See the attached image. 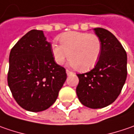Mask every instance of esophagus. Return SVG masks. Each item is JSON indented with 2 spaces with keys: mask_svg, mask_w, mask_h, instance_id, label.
Here are the masks:
<instances>
[{
  "mask_svg": "<svg viewBox=\"0 0 134 134\" xmlns=\"http://www.w3.org/2000/svg\"><path fill=\"white\" fill-rule=\"evenodd\" d=\"M71 73H72V72H71V71H69V70H66V74H67V75H69L70 74H71Z\"/></svg>",
  "mask_w": 134,
  "mask_h": 134,
  "instance_id": "1",
  "label": "esophagus"
}]
</instances>
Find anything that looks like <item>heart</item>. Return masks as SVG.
<instances>
[{
    "instance_id": "heart-1",
    "label": "heart",
    "mask_w": 134,
    "mask_h": 134,
    "mask_svg": "<svg viewBox=\"0 0 134 134\" xmlns=\"http://www.w3.org/2000/svg\"><path fill=\"white\" fill-rule=\"evenodd\" d=\"M60 44L54 42L52 53L59 65L70 58L71 65L79 71H87L95 66L100 57L101 42L95 34L70 31L62 34Z\"/></svg>"
}]
</instances>
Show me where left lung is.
<instances>
[{
	"label": "left lung",
	"instance_id": "left-lung-1",
	"mask_svg": "<svg viewBox=\"0 0 134 134\" xmlns=\"http://www.w3.org/2000/svg\"><path fill=\"white\" fill-rule=\"evenodd\" d=\"M101 42L100 57L95 68L77 74L76 92L82 104L92 109L103 108L114 102L127 78V54L113 34L104 28H94Z\"/></svg>",
	"mask_w": 134,
	"mask_h": 134
}]
</instances>
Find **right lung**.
I'll return each instance as SVG.
<instances>
[{"instance_id":"add662e5","label":"right lung","mask_w":134,"mask_h":134,"mask_svg":"<svg viewBox=\"0 0 134 134\" xmlns=\"http://www.w3.org/2000/svg\"><path fill=\"white\" fill-rule=\"evenodd\" d=\"M8 86L18 105L30 112L47 110L56 101L67 75L57 64L42 30H32L9 54Z\"/></svg>"}]
</instances>
